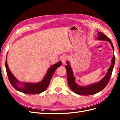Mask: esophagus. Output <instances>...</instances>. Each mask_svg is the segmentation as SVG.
Here are the masks:
<instances>
[{
    "label": "esophagus",
    "mask_w": 120,
    "mask_h": 120,
    "mask_svg": "<svg viewBox=\"0 0 120 120\" xmlns=\"http://www.w3.org/2000/svg\"><path fill=\"white\" fill-rule=\"evenodd\" d=\"M68 59V57L67 56H63L62 57H61V62H62V63L63 64H65L67 62Z\"/></svg>",
    "instance_id": "1"
}]
</instances>
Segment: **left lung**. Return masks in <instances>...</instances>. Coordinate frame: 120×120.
I'll return each mask as SVG.
<instances>
[{"label":"left lung","instance_id":"8db88e82","mask_svg":"<svg viewBox=\"0 0 120 120\" xmlns=\"http://www.w3.org/2000/svg\"><path fill=\"white\" fill-rule=\"evenodd\" d=\"M98 39L101 40V41H105L109 42L112 47L113 51L114 52V49L112 43L111 39L108 37L103 34L102 32H98ZM115 55L113 56L112 59V64L110 67L109 68L108 71L106 75L105 76L104 78L101 80L100 82L96 83H94L91 85H90L86 86H81L77 85L75 82V79L73 75V72H72L71 68L70 67V65L68 62L67 64L68 65L66 66V68L67 72V79L68 84L70 86L71 90L75 93L77 94L78 95H83V96H88L92 95L99 93V92L103 90L105 87L107 86L108 83L109 82L110 78L111 77L112 70L115 65Z\"/></svg>","mask_w":120,"mask_h":120}]
</instances>
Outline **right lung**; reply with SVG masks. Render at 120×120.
<instances>
[{
	"label": "right lung",
	"instance_id": "obj_1",
	"mask_svg": "<svg viewBox=\"0 0 120 120\" xmlns=\"http://www.w3.org/2000/svg\"><path fill=\"white\" fill-rule=\"evenodd\" d=\"M61 65V62L60 61L56 64L52 66L49 69L48 71H47V73L45 78H43V79L41 82L37 83L23 82L22 83L23 86L21 87V88H20L17 85L18 82H19V81H17L16 78L14 77V75L11 72L8 67L6 59L5 61V68L6 72L10 84L12 85V86L15 90H19V91L21 93L27 94H32V95L39 94L45 91L48 87L50 80H51V79L54 72H55L56 69L57 68L60 67Z\"/></svg>",
	"mask_w": 120,
	"mask_h": 120
}]
</instances>
